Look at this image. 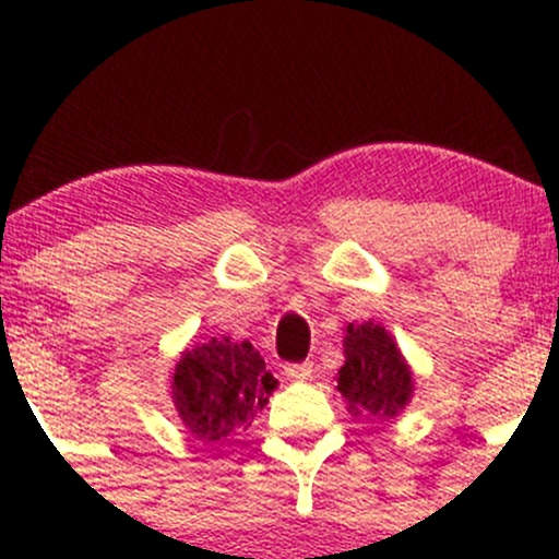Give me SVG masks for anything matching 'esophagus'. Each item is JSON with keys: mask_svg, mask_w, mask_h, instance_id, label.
I'll list each match as a JSON object with an SVG mask.
<instances>
[{"mask_svg": "<svg viewBox=\"0 0 559 559\" xmlns=\"http://www.w3.org/2000/svg\"><path fill=\"white\" fill-rule=\"evenodd\" d=\"M284 376L292 381H307L312 376V362H286Z\"/></svg>", "mask_w": 559, "mask_h": 559, "instance_id": "obj_1", "label": "esophagus"}]
</instances>
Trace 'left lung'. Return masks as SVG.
<instances>
[{
	"instance_id": "obj_1",
	"label": "left lung",
	"mask_w": 559,
	"mask_h": 559,
	"mask_svg": "<svg viewBox=\"0 0 559 559\" xmlns=\"http://www.w3.org/2000/svg\"><path fill=\"white\" fill-rule=\"evenodd\" d=\"M344 357L336 391H342L355 415L391 420L413 400V370L383 325H376L373 320L346 325Z\"/></svg>"
}]
</instances>
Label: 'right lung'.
<instances>
[{
    "label": "right lung",
    "mask_w": 559,
    "mask_h": 559,
    "mask_svg": "<svg viewBox=\"0 0 559 559\" xmlns=\"http://www.w3.org/2000/svg\"><path fill=\"white\" fill-rule=\"evenodd\" d=\"M275 386L252 344L223 336L181 352L170 394L189 433L202 444H221L254 420Z\"/></svg>",
    "instance_id": "obj_1"
}]
</instances>
